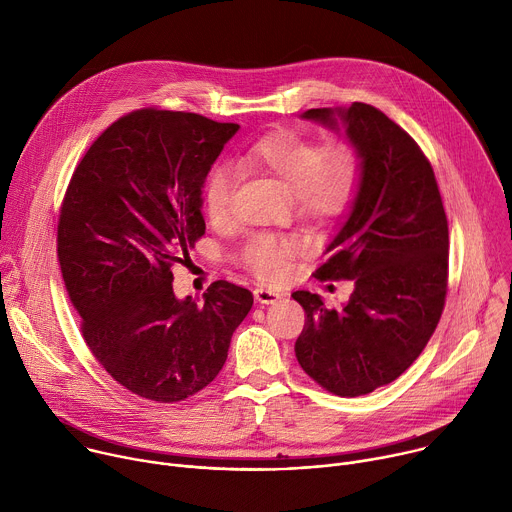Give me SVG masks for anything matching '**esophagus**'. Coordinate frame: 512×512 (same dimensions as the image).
<instances>
[{
    "label": "esophagus",
    "mask_w": 512,
    "mask_h": 512,
    "mask_svg": "<svg viewBox=\"0 0 512 512\" xmlns=\"http://www.w3.org/2000/svg\"><path fill=\"white\" fill-rule=\"evenodd\" d=\"M255 300L259 304H275L277 300L283 298V291H275V289H265V287H257L255 291Z\"/></svg>",
    "instance_id": "34e87169"
}]
</instances>
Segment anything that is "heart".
I'll return each mask as SVG.
<instances>
[{
	"label": "heart",
	"instance_id": "1",
	"mask_svg": "<svg viewBox=\"0 0 512 512\" xmlns=\"http://www.w3.org/2000/svg\"><path fill=\"white\" fill-rule=\"evenodd\" d=\"M243 162L275 178L294 194L298 212L312 218H336L356 200L362 186V158L356 145L338 139L322 145L316 137L281 131L255 141ZM237 188V174L231 166H214L204 182V210L214 225L231 218ZM300 251L294 237L257 233L239 251L241 265L259 281H281Z\"/></svg>",
	"mask_w": 512,
	"mask_h": 512
}]
</instances>
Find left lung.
<instances>
[{
	"label": "left lung",
	"mask_w": 512,
	"mask_h": 512,
	"mask_svg": "<svg viewBox=\"0 0 512 512\" xmlns=\"http://www.w3.org/2000/svg\"><path fill=\"white\" fill-rule=\"evenodd\" d=\"M306 119L344 123L362 158L348 221L314 277L352 279L342 308L294 291L306 312L296 356L306 375L340 397L393 383L421 354L448 294V218L433 168L415 139L367 103L310 109Z\"/></svg>",
	"instance_id": "left-lung-1"
}]
</instances>
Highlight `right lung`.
Instances as JSON below:
<instances>
[{"instance_id":"right-lung-1","label":"right lung","mask_w":512,"mask_h":512,"mask_svg":"<svg viewBox=\"0 0 512 512\" xmlns=\"http://www.w3.org/2000/svg\"><path fill=\"white\" fill-rule=\"evenodd\" d=\"M186 111L137 109L111 123L72 172L56 253L81 334L127 391L184 401L221 373L249 289L210 283L204 302L174 294L172 269L204 235L202 188L237 133Z\"/></svg>"}]
</instances>
